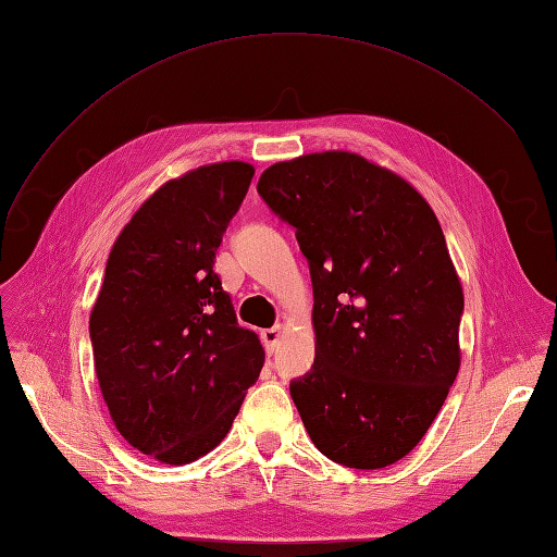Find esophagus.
Wrapping results in <instances>:
<instances>
[{
  "label": "esophagus",
  "mask_w": 557,
  "mask_h": 557,
  "mask_svg": "<svg viewBox=\"0 0 557 557\" xmlns=\"http://www.w3.org/2000/svg\"><path fill=\"white\" fill-rule=\"evenodd\" d=\"M281 332H283V325H274V327H269V330H262V332H260V339H262V344H264L267 356H272V352L276 350L278 339H281Z\"/></svg>",
  "instance_id": "34e87169"
}]
</instances>
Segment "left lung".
<instances>
[{
  "label": "left lung",
  "mask_w": 557,
  "mask_h": 557,
  "mask_svg": "<svg viewBox=\"0 0 557 557\" xmlns=\"http://www.w3.org/2000/svg\"><path fill=\"white\" fill-rule=\"evenodd\" d=\"M258 193L311 272L315 360L290 381L311 442L352 469L401 460L460 369L465 297L440 221L407 181L346 150L276 162Z\"/></svg>",
  "instance_id": "1"
}]
</instances>
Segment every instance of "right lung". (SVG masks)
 Masks as SVG:
<instances>
[{
    "label": "right lung",
    "mask_w": 557,
    "mask_h": 557,
    "mask_svg": "<svg viewBox=\"0 0 557 557\" xmlns=\"http://www.w3.org/2000/svg\"><path fill=\"white\" fill-rule=\"evenodd\" d=\"M252 174L234 160L166 181L115 239L90 313L95 372L117 432L166 465L225 440L264 362L213 272Z\"/></svg>",
    "instance_id": "right-lung-1"
}]
</instances>
